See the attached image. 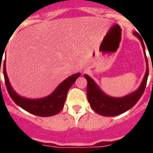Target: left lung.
Listing matches in <instances>:
<instances>
[{"mask_svg": "<svg viewBox=\"0 0 153 153\" xmlns=\"http://www.w3.org/2000/svg\"><path fill=\"white\" fill-rule=\"evenodd\" d=\"M134 34L141 42L145 54L146 61H147V70H146L145 76L140 87L135 92L123 97H118V98L111 97L103 93L92 78H90L87 74H84V78L88 81L87 96H88V102L93 111L95 112L98 113L99 115H102L103 116H115V115H120L122 113L131 109L132 107L138 102V101L140 99L142 95L144 93L148 77V59L146 56L144 44L143 42L141 36L137 32H134Z\"/></svg>", "mask_w": 153, "mask_h": 153, "instance_id": "left-lung-1", "label": "left lung"}]
</instances>
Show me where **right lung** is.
Listing matches in <instances>:
<instances>
[{"mask_svg": "<svg viewBox=\"0 0 153 153\" xmlns=\"http://www.w3.org/2000/svg\"><path fill=\"white\" fill-rule=\"evenodd\" d=\"M0 58L1 60V57L0 56ZM3 73H4L5 86H6L7 91L15 103H16L19 106H20L24 110L27 111L28 112L35 115H38V116H42V117L56 115L63 109L68 91L70 88V87L73 85V83L75 82V80L80 76V73H78L67 78L66 79L64 80L62 83H60V85L57 87L53 93L46 97L40 98V99H28V98L19 96L12 88L11 85L9 82L7 74H6L5 60L4 61V65H3Z\"/></svg>", "mask_w": 153, "mask_h": 153, "instance_id": "1", "label": "right lung"}]
</instances>
